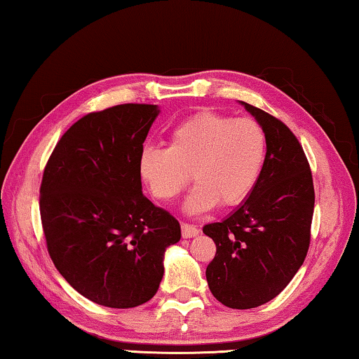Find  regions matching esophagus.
<instances>
[{
	"mask_svg": "<svg viewBox=\"0 0 359 359\" xmlns=\"http://www.w3.org/2000/svg\"><path fill=\"white\" fill-rule=\"evenodd\" d=\"M198 234H201V229H198L197 226L189 223L181 224V236H183L184 239H191V237H196Z\"/></svg>",
	"mask_w": 359,
	"mask_h": 359,
	"instance_id": "obj_1",
	"label": "esophagus"
}]
</instances>
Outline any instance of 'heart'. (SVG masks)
Instances as JSON below:
<instances>
[{
	"mask_svg": "<svg viewBox=\"0 0 359 359\" xmlns=\"http://www.w3.org/2000/svg\"><path fill=\"white\" fill-rule=\"evenodd\" d=\"M266 151V133L255 120L203 110L170 131L168 147L142 149L137 167L151 194L162 202L178 197L192 175L197 184L184 210L203 213L217 203L244 202L258 184Z\"/></svg>",
	"mask_w": 359,
	"mask_h": 359,
	"instance_id": "heart-1",
	"label": "heart"
}]
</instances>
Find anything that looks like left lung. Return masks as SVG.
<instances>
[{
  "instance_id": "8db88e82",
  "label": "left lung",
  "mask_w": 359,
  "mask_h": 359,
  "mask_svg": "<svg viewBox=\"0 0 359 359\" xmlns=\"http://www.w3.org/2000/svg\"><path fill=\"white\" fill-rule=\"evenodd\" d=\"M239 102L266 133V162L252 194L222 223L203 226V234L217 245L205 271L213 297L249 310L279 295L305 262L314 187L295 135L264 110Z\"/></svg>"
}]
</instances>
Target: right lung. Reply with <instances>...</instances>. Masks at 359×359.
Returning <instances> with one entry per match:
<instances>
[{
  "label": "right lung",
  "mask_w": 359,
  "mask_h": 359,
  "mask_svg": "<svg viewBox=\"0 0 359 359\" xmlns=\"http://www.w3.org/2000/svg\"><path fill=\"white\" fill-rule=\"evenodd\" d=\"M161 109L122 104L85 115L60 137L40 187L49 257L79 294L109 308L156 295L180 223L142 194L137 161Z\"/></svg>",
  "instance_id": "obj_1"
}]
</instances>
